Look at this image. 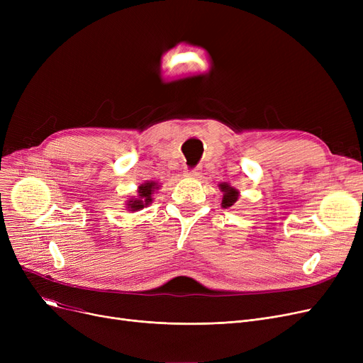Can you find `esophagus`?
<instances>
[{
  "mask_svg": "<svg viewBox=\"0 0 363 363\" xmlns=\"http://www.w3.org/2000/svg\"><path fill=\"white\" fill-rule=\"evenodd\" d=\"M186 177H191V178H200L201 177V169L196 167L191 170H186Z\"/></svg>",
  "mask_w": 363,
  "mask_h": 363,
  "instance_id": "1",
  "label": "esophagus"
}]
</instances>
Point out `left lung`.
I'll use <instances>...</instances> for the list:
<instances>
[{"label": "left lung", "instance_id": "1", "mask_svg": "<svg viewBox=\"0 0 363 363\" xmlns=\"http://www.w3.org/2000/svg\"><path fill=\"white\" fill-rule=\"evenodd\" d=\"M219 188H220V191H222V194H223L220 206H222L223 208L233 207V206L237 203L238 197H240V191H238V189H237L235 186H231L228 182L219 184Z\"/></svg>", "mask_w": 363, "mask_h": 363}]
</instances>
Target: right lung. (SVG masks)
<instances>
[{
	"instance_id": "obj_1",
	"label": "right lung",
	"mask_w": 363,
	"mask_h": 363,
	"mask_svg": "<svg viewBox=\"0 0 363 363\" xmlns=\"http://www.w3.org/2000/svg\"><path fill=\"white\" fill-rule=\"evenodd\" d=\"M160 188V185L155 181H145L144 184H141L137 189V197L133 196L132 199H128L126 200V211L129 212H138V211H143L144 207L150 206L152 203V194H155V191H157V189Z\"/></svg>"
}]
</instances>
